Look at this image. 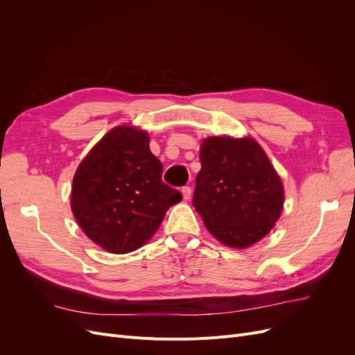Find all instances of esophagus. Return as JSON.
Here are the masks:
<instances>
[{
    "mask_svg": "<svg viewBox=\"0 0 355 355\" xmlns=\"http://www.w3.org/2000/svg\"><path fill=\"white\" fill-rule=\"evenodd\" d=\"M191 192H192L191 187H184V188H182V196H184V200H189L191 198Z\"/></svg>",
    "mask_w": 355,
    "mask_h": 355,
    "instance_id": "esophagus-1",
    "label": "esophagus"
}]
</instances>
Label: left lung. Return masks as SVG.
Instances as JSON below:
<instances>
[{
    "mask_svg": "<svg viewBox=\"0 0 355 355\" xmlns=\"http://www.w3.org/2000/svg\"><path fill=\"white\" fill-rule=\"evenodd\" d=\"M192 204L214 239L244 249L278 220L284 191L270 158L252 137H207Z\"/></svg>",
    "mask_w": 355,
    "mask_h": 355,
    "instance_id": "obj_1",
    "label": "left lung"
}]
</instances>
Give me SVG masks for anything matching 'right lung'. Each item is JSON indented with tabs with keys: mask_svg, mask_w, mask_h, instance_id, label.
<instances>
[{
	"mask_svg": "<svg viewBox=\"0 0 355 355\" xmlns=\"http://www.w3.org/2000/svg\"><path fill=\"white\" fill-rule=\"evenodd\" d=\"M146 132L120 125L78 166L71 207L87 237L111 253L133 252L153 237L170 206L182 200L166 185Z\"/></svg>",
	"mask_w": 355,
	"mask_h": 355,
	"instance_id": "obj_1",
	"label": "right lung"
}]
</instances>
